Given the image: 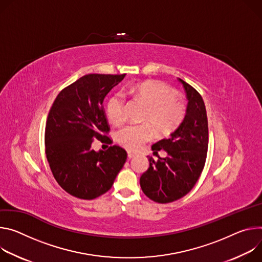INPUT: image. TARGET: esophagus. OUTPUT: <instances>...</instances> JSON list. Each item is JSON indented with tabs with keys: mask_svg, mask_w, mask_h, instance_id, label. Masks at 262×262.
<instances>
[{
	"mask_svg": "<svg viewBox=\"0 0 262 262\" xmlns=\"http://www.w3.org/2000/svg\"><path fill=\"white\" fill-rule=\"evenodd\" d=\"M136 156V153H133V152H128V158L129 159H132Z\"/></svg>",
	"mask_w": 262,
	"mask_h": 262,
	"instance_id": "esophagus-1",
	"label": "esophagus"
}]
</instances>
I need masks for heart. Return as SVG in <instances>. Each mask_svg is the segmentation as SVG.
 <instances>
[{
	"mask_svg": "<svg viewBox=\"0 0 262 262\" xmlns=\"http://www.w3.org/2000/svg\"><path fill=\"white\" fill-rule=\"evenodd\" d=\"M129 94L148 107L142 122L148 124L128 125L115 133V139L129 151H137L152 140L154 132L168 135L183 121L185 105L177 98L176 91L159 81H146L130 87ZM108 119L114 125L126 120V99L122 93L113 94L106 103Z\"/></svg>",
	"mask_w": 262,
	"mask_h": 262,
	"instance_id": "obj_1",
	"label": "heart"
}]
</instances>
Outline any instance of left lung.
I'll list each match as a JSON object with an SVG mask.
<instances>
[{
    "label": "left lung",
    "instance_id": "1",
    "mask_svg": "<svg viewBox=\"0 0 262 262\" xmlns=\"http://www.w3.org/2000/svg\"><path fill=\"white\" fill-rule=\"evenodd\" d=\"M183 84L188 100L186 114L180 126L168 138L154 143L152 151L164 150L167 156L155 161L140 177V187L152 201L170 203L187 194L204 168L208 150V121L204 101L188 83Z\"/></svg>",
    "mask_w": 262,
    "mask_h": 262
}]
</instances>
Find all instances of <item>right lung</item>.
<instances>
[{
  "label": "right lung",
  "mask_w": 262,
  "mask_h": 262,
  "mask_svg": "<svg viewBox=\"0 0 262 262\" xmlns=\"http://www.w3.org/2000/svg\"><path fill=\"white\" fill-rule=\"evenodd\" d=\"M123 75L89 74L58 94L46 124V155L53 176L70 194L93 200L108 191L123 168L127 152L119 146L96 152L94 139L112 143L103 107Z\"/></svg>",
  "instance_id": "obj_1"
}]
</instances>
